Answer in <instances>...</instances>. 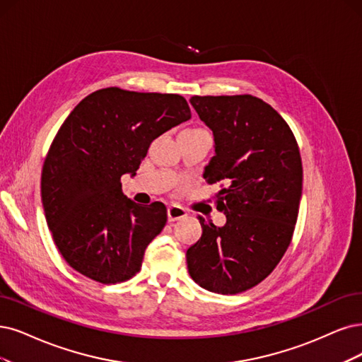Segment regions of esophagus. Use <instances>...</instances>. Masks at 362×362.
Listing matches in <instances>:
<instances>
[{
	"instance_id": "1",
	"label": "esophagus",
	"mask_w": 362,
	"mask_h": 362,
	"mask_svg": "<svg viewBox=\"0 0 362 362\" xmlns=\"http://www.w3.org/2000/svg\"><path fill=\"white\" fill-rule=\"evenodd\" d=\"M167 215H168V221L174 222V221L183 219L186 215H188V211H186L183 207L177 206V204H171L167 210Z\"/></svg>"
}]
</instances>
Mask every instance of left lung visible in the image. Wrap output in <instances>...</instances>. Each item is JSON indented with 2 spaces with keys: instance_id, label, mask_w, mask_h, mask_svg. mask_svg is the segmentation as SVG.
Returning a JSON list of instances; mask_svg holds the SVG:
<instances>
[{
  "instance_id": "1",
  "label": "left lung",
  "mask_w": 362,
  "mask_h": 362,
  "mask_svg": "<svg viewBox=\"0 0 362 362\" xmlns=\"http://www.w3.org/2000/svg\"><path fill=\"white\" fill-rule=\"evenodd\" d=\"M189 101L215 137L204 179L222 183L216 203L226 223L198 216L203 234L186 252L188 272L202 288L234 296L261 284L291 243L303 191L300 149L285 119L261 98Z\"/></svg>"
}]
</instances>
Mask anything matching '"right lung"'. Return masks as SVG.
<instances>
[{
    "instance_id": "obj_1",
    "label": "right lung",
    "mask_w": 362,
    "mask_h": 362,
    "mask_svg": "<svg viewBox=\"0 0 362 362\" xmlns=\"http://www.w3.org/2000/svg\"><path fill=\"white\" fill-rule=\"evenodd\" d=\"M191 119L177 93L105 88L80 101L53 139L42 171L49 230L71 269L112 285L136 276L163 231V203L139 206L120 177L136 176L151 143Z\"/></svg>"
}]
</instances>
